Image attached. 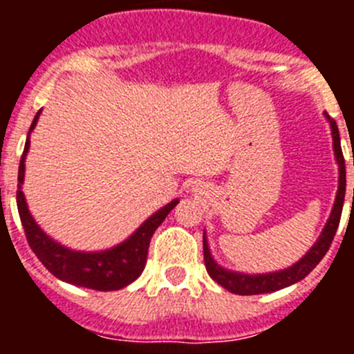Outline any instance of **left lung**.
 <instances>
[{
	"label": "left lung",
	"mask_w": 354,
	"mask_h": 354,
	"mask_svg": "<svg viewBox=\"0 0 354 354\" xmlns=\"http://www.w3.org/2000/svg\"><path fill=\"white\" fill-rule=\"evenodd\" d=\"M331 126V136H333V150H335V158L339 162V189H337V198L331 214L328 218L326 225H324L323 232L315 241V245L312 246L308 252L303 255L301 261H298L294 266L287 268L283 271H274V273L268 274H245V273H236V271H228L221 266H218L212 259L211 252H209L207 239L204 236V261H205V270H207L209 277L214 282L220 283L227 290L234 294H241V296H252V294H264V292H273V290H280L283 287H289L292 283L299 282L306 274L314 270L315 266L321 262V259L326 255L330 250L331 241L335 237L337 228L340 223V214H342V205H344V195H346V162H344L342 149H340V134L339 127H337L335 120H331L330 115H326Z\"/></svg>",
	"instance_id": "obj_1"
}]
</instances>
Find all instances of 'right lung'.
Masks as SVG:
<instances>
[{
	"instance_id": "obj_1",
	"label": "right lung",
	"mask_w": 354,
	"mask_h": 354,
	"mask_svg": "<svg viewBox=\"0 0 354 354\" xmlns=\"http://www.w3.org/2000/svg\"><path fill=\"white\" fill-rule=\"evenodd\" d=\"M40 111L42 109H39V113L31 122L30 133L39 120ZM30 133H28L23 158L19 162L17 177V209L30 248L39 257V261L46 266L49 273H53L64 282L72 283V286L86 287V289L93 290H118L122 287L129 286L142 274L143 268H145L150 239L154 236L156 228L165 221L168 212L179 204V200H171L170 204L159 209L156 214L150 216L145 223H142V227L129 239L113 246V248L90 253L65 248L60 243L53 241L37 225L33 216L28 211L24 193L21 192V184L24 180V159H26L28 149H30Z\"/></svg>"
}]
</instances>
